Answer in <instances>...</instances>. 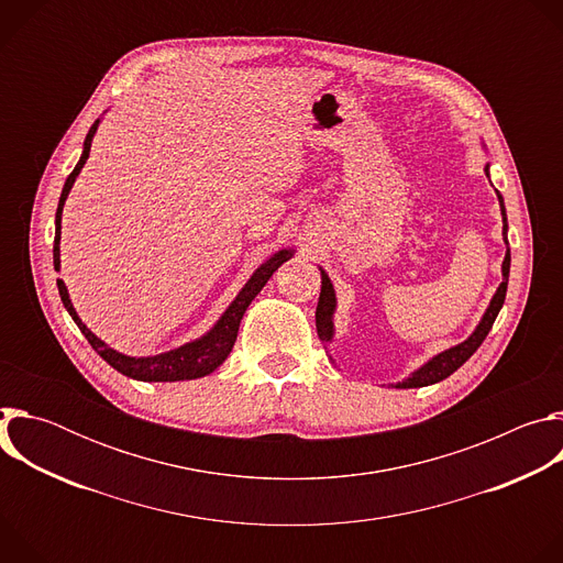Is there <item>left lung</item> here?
I'll list each match as a JSON object with an SVG mask.
<instances>
[{
  "instance_id": "obj_1",
  "label": "left lung",
  "mask_w": 563,
  "mask_h": 563,
  "mask_svg": "<svg viewBox=\"0 0 563 563\" xmlns=\"http://www.w3.org/2000/svg\"><path fill=\"white\" fill-rule=\"evenodd\" d=\"M486 176H488V165H486ZM497 198H499L501 216H504V240L508 245V218H506V207H504V198H501L499 191H497ZM501 272H504V280H501L497 294L493 296L490 307L486 309L484 318H481V323L470 334V339L450 347V350H445V352H441V354H437L423 367H419L412 376H408L404 383H396L394 387H426V385L439 383V380L448 378L450 374H454L478 350V345L486 341L488 332L493 330L495 318H497V313H499V309L504 307V300H506L508 276H510V250L506 252ZM320 278H323V287H320V298H318V305H316V330H318L320 341L330 343L332 336H334V320L332 318H334V309H336V294H334L330 276L323 269H320Z\"/></svg>"
}]
</instances>
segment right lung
Listing matches in <instances>:
<instances>
[{"label":"right lung","instance_id":"add662e5","mask_svg":"<svg viewBox=\"0 0 563 563\" xmlns=\"http://www.w3.org/2000/svg\"><path fill=\"white\" fill-rule=\"evenodd\" d=\"M98 124L100 120H96V124L89 129L87 133V140H85V151H82V157H79V163L75 165V169L70 172V176L66 178L64 183V189H62V196H59V205H57V213H55V243H53V265H55V272H59V229H62V209H64V202H66V196L77 178V174L82 172L85 163L89 159V151H91V140L98 131ZM294 256L291 250H280L278 254H274L267 263H263L254 276L247 280V285L240 289V294L235 296V300L227 307V311L220 316L218 323L198 341L194 343H187L178 350H172V352H165V354H157V356H144V358H133V356H124L115 350H111L104 341H100L85 323L79 320L77 311L73 309V302L68 298V291H66V285L57 278V289H59V296H62V302L66 307V311L70 313V318L75 320V325L79 328V332H82L87 336V341L91 343V347L113 367L118 369L120 374L124 376H131L135 380H191V378H200V376H207L211 374L218 365H222V361L229 356L233 343H235V336H238V328H240V320H243V313L247 311L250 302L258 296V291L267 285V280L272 278V274L283 265L287 263L289 258Z\"/></svg>","mask_w":563,"mask_h":563}]
</instances>
